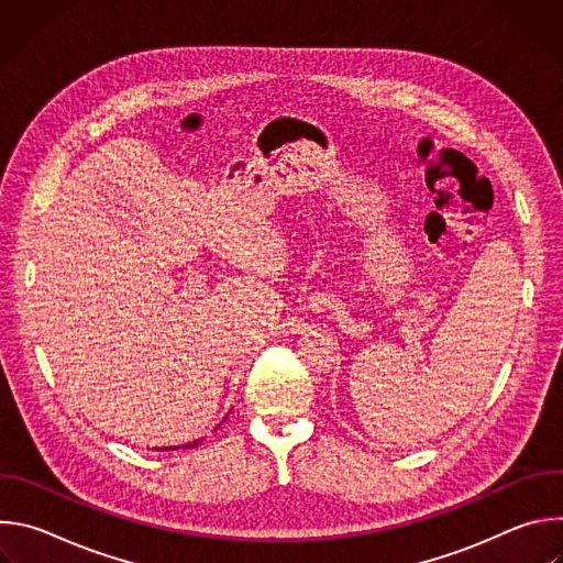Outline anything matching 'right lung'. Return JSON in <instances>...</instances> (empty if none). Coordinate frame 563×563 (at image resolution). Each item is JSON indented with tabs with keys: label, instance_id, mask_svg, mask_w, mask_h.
<instances>
[{
	"label": "right lung",
	"instance_id": "add662e5",
	"mask_svg": "<svg viewBox=\"0 0 563 563\" xmlns=\"http://www.w3.org/2000/svg\"><path fill=\"white\" fill-rule=\"evenodd\" d=\"M198 443H202V439H198V441H189V443H185V445H180V450H191V448H198ZM165 450H178L176 445L174 448H163V452Z\"/></svg>",
	"mask_w": 563,
	"mask_h": 563
}]
</instances>
